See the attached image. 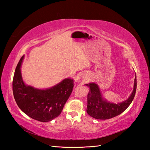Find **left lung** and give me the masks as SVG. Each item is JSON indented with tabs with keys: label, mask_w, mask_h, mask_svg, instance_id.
Wrapping results in <instances>:
<instances>
[{
	"label": "left lung",
	"mask_w": 150,
	"mask_h": 150,
	"mask_svg": "<svg viewBox=\"0 0 150 150\" xmlns=\"http://www.w3.org/2000/svg\"><path fill=\"white\" fill-rule=\"evenodd\" d=\"M86 85L90 87L87 97L86 111L88 114L96 119L106 120L111 119L122 113L132 103L137 90V77H135V79L134 86L132 95L127 100L117 104L110 103L104 99L97 84L92 82Z\"/></svg>",
	"instance_id": "8db88e82"
}]
</instances>
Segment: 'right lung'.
Masks as SVG:
<instances>
[{"label":"right lung","mask_w":150,"mask_h":150,"mask_svg":"<svg viewBox=\"0 0 150 150\" xmlns=\"http://www.w3.org/2000/svg\"><path fill=\"white\" fill-rule=\"evenodd\" d=\"M23 55L16 67L13 79V93L19 108L32 119L49 122L62 112L73 88V80L65 79L49 89L40 90L24 84L21 67Z\"/></svg>","instance_id":"add662e5"}]
</instances>
